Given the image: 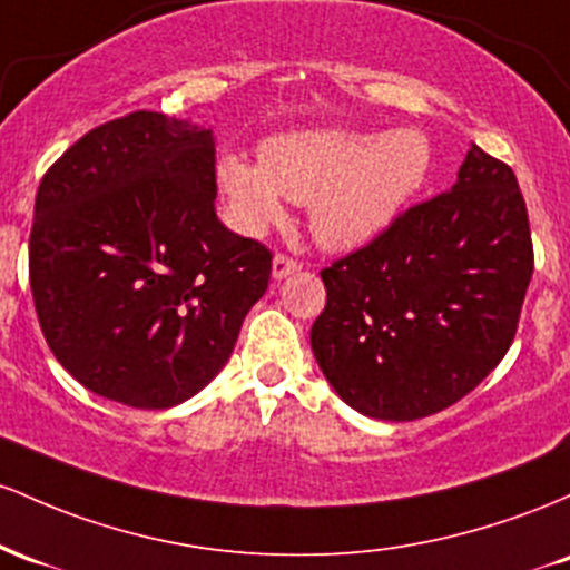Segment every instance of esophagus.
Returning a JSON list of instances; mask_svg holds the SVG:
<instances>
[{
    "label": "esophagus",
    "instance_id": "esophagus-1",
    "mask_svg": "<svg viewBox=\"0 0 570 570\" xmlns=\"http://www.w3.org/2000/svg\"><path fill=\"white\" fill-rule=\"evenodd\" d=\"M298 268H302V266H298L293 258H287V255H274L272 277L274 279H285V277H291V274H296Z\"/></svg>",
    "mask_w": 570,
    "mask_h": 570
}]
</instances>
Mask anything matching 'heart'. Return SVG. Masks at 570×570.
<instances>
[{"label":"heart","mask_w":570,"mask_h":570,"mask_svg":"<svg viewBox=\"0 0 570 570\" xmlns=\"http://www.w3.org/2000/svg\"><path fill=\"white\" fill-rule=\"evenodd\" d=\"M431 164V139L417 129H309L266 139L261 161L239 153L223 156L217 188L242 234L264 236L285 220L287 202L309 204L320 245L350 253L399 220L425 185Z\"/></svg>","instance_id":"b5f03b06"}]
</instances>
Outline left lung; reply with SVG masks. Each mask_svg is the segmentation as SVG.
<instances>
[{
  "mask_svg": "<svg viewBox=\"0 0 570 570\" xmlns=\"http://www.w3.org/2000/svg\"><path fill=\"white\" fill-rule=\"evenodd\" d=\"M533 274L514 171L471 145L450 190L323 268L312 353L338 399L412 423L469 395L507 355Z\"/></svg>",
  "mask_w": 570,
  "mask_h": 570,
  "instance_id": "left-lung-1",
  "label": "left lung"
}]
</instances>
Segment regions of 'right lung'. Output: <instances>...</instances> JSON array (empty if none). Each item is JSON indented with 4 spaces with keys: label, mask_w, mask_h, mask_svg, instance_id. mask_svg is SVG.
I'll return each mask as SVG.
<instances>
[{
    "label": "right lung",
    "mask_w": 570,
    "mask_h": 570,
    "mask_svg": "<svg viewBox=\"0 0 570 570\" xmlns=\"http://www.w3.org/2000/svg\"><path fill=\"white\" fill-rule=\"evenodd\" d=\"M215 194L213 129L147 110L88 131L42 177L31 296L82 387L171 409L226 366L272 253L217 220Z\"/></svg>",
    "instance_id": "right-lung-1"
}]
</instances>
